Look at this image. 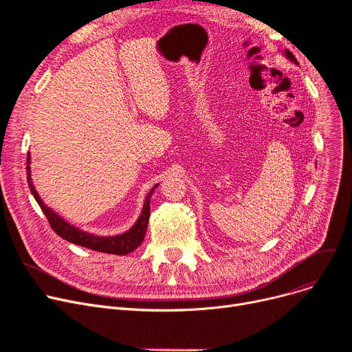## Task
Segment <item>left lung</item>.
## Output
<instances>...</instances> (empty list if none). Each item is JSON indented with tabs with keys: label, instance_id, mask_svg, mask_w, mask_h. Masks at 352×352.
Masks as SVG:
<instances>
[{
	"label": "left lung",
	"instance_id": "obj_1",
	"mask_svg": "<svg viewBox=\"0 0 352 352\" xmlns=\"http://www.w3.org/2000/svg\"><path fill=\"white\" fill-rule=\"evenodd\" d=\"M285 55H287V58H289L292 63L297 64V58L294 57V55H292V52H291V51H288V50H287V51H285Z\"/></svg>",
	"mask_w": 352,
	"mask_h": 352
}]
</instances>
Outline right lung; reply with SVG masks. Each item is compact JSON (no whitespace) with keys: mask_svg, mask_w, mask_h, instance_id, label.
<instances>
[{"mask_svg":"<svg viewBox=\"0 0 352 352\" xmlns=\"http://www.w3.org/2000/svg\"><path fill=\"white\" fill-rule=\"evenodd\" d=\"M30 153L27 154V181H28V187L31 190V194L34 195L35 201L38 202V206L41 207L43 212L45 214L48 223L51 226V228L54 230L55 234H58L61 238L67 239V241L76 244V245H81L89 250L94 251H100V252H107V254H114V255H126L129 252H133L135 248H138L141 245V243L144 241V236L146 232V226H148V219H150V198L154 192V190L158 187L157 186L148 192L146 198H145V204L142 208V212L138 218V221L135 223V226L126 231L125 234L117 235V236H97L92 235L88 232H84L78 228H76L74 226H69L67 221H64L58 214H55L52 210H50L48 207L44 206L43 199L40 198V195L36 194L32 181H31V175H30Z\"/></svg>","mask_w":352,"mask_h":352,"instance_id":"obj_1","label":"right lung"}]
</instances>
